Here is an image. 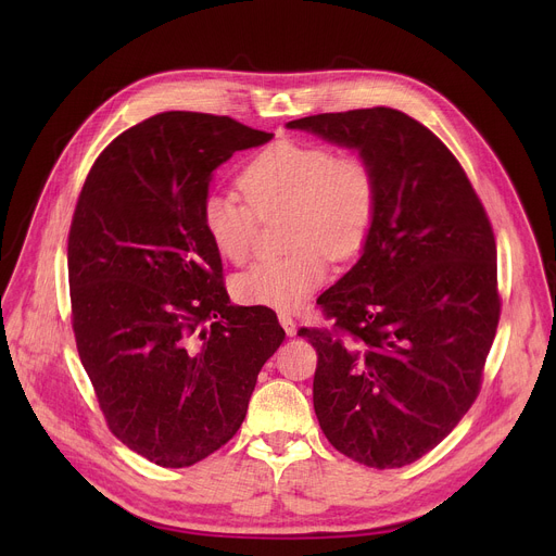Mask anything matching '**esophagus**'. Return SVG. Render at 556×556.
<instances>
[{"instance_id":"esophagus-1","label":"esophagus","mask_w":556,"mask_h":556,"mask_svg":"<svg viewBox=\"0 0 556 556\" xmlns=\"http://www.w3.org/2000/svg\"><path fill=\"white\" fill-rule=\"evenodd\" d=\"M279 324H281V328L286 330V334H288V337H294V334H296V324H294L292 316H288V314H279Z\"/></svg>"}]
</instances>
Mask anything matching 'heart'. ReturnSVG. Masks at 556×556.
I'll use <instances>...</instances> for the list:
<instances>
[{"mask_svg":"<svg viewBox=\"0 0 556 556\" xmlns=\"http://www.w3.org/2000/svg\"><path fill=\"white\" fill-rule=\"evenodd\" d=\"M247 202L211 191L200 224L219 257L242 264L253 251L257 217L286 211L283 257L262 260L232 281L240 303L281 312L301 307L328 279L330 262L354 255L376 213V178L358 153L324 144L275 142L255 153L237 178Z\"/></svg>","mask_w":556,"mask_h":556,"instance_id":"obj_1","label":"heart"}]
</instances>
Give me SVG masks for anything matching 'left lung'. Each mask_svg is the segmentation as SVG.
<instances>
[{"label":"left lung","mask_w":556,"mask_h":556,"mask_svg":"<svg viewBox=\"0 0 556 556\" xmlns=\"http://www.w3.org/2000/svg\"><path fill=\"white\" fill-rule=\"evenodd\" d=\"M358 151L376 213L358 262L316 303L337 334L301 328L319 354L314 414L343 455L401 468L438 446L478 399L497 321L491 222L444 142L412 116L352 110L290 121Z\"/></svg>","instance_id":"8db88e82"}]
</instances>
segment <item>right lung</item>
<instances>
[{
	"instance_id": "1",
	"label": "right lung",
	"mask_w": 556,
	"mask_h": 556,
	"mask_svg": "<svg viewBox=\"0 0 556 556\" xmlns=\"http://www.w3.org/2000/svg\"><path fill=\"white\" fill-rule=\"evenodd\" d=\"M268 140L228 116L155 114L108 144L78 195L67 240L78 356L112 433L157 466L226 444L286 339L270 307L230 303L200 224L215 169Z\"/></svg>"
}]
</instances>
